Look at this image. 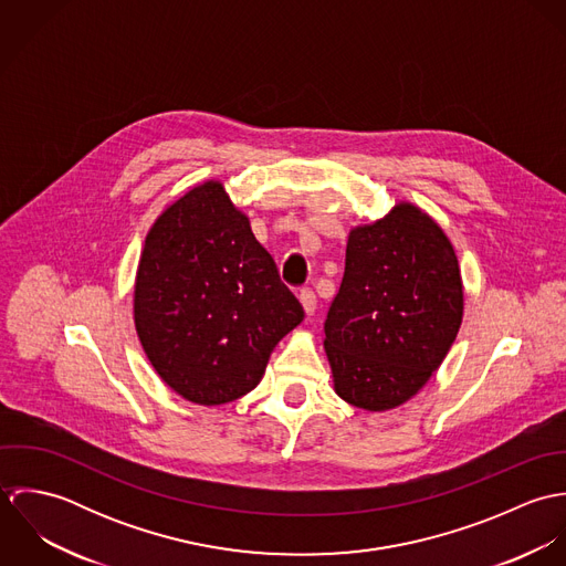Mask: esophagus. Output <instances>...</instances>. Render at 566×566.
I'll list each match as a JSON object with an SVG mask.
<instances>
[{
    "label": "esophagus",
    "mask_w": 566,
    "mask_h": 566,
    "mask_svg": "<svg viewBox=\"0 0 566 566\" xmlns=\"http://www.w3.org/2000/svg\"><path fill=\"white\" fill-rule=\"evenodd\" d=\"M298 298H301V305H303L305 314H307V316H314V312H316V305H318V301H316V294H314L312 290H303Z\"/></svg>",
    "instance_id": "esophagus-1"
}]
</instances>
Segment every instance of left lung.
Instances as JSON below:
<instances>
[{"label": "left lung", "instance_id": "obj_1", "mask_svg": "<svg viewBox=\"0 0 566 566\" xmlns=\"http://www.w3.org/2000/svg\"><path fill=\"white\" fill-rule=\"evenodd\" d=\"M462 316L455 248L427 211L401 200L353 227L324 323L335 395L366 411L407 403L444 361Z\"/></svg>", "mask_w": 566, "mask_h": 566}]
</instances>
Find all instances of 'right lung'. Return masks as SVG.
<instances>
[{"instance_id":"1","label":"right lung","mask_w":566,"mask_h":566,"mask_svg":"<svg viewBox=\"0 0 566 566\" xmlns=\"http://www.w3.org/2000/svg\"><path fill=\"white\" fill-rule=\"evenodd\" d=\"M133 318L163 384L196 405H224L263 377L305 312L224 182H196L150 227Z\"/></svg>"}]
</instances>
